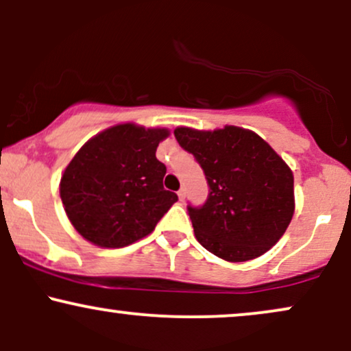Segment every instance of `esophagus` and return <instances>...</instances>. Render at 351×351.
I'll return each instance as SVG.
<instances>
[{"label":"esophagus","mask_w":351,"mask_h":351,"mask_svg":"<svg viewBox=\"0 0 351 351\" xmlns=\"http://www.w3.org/2000/svg\"><path fill=\"white\" fill-rule=\"evenodd\" d=\"M178 198H180V201H184V198H186V193H184V189H180Z\"/></svg>","instance_id":"obj_1"}]
</instances>
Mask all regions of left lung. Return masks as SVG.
Instances as JSON below:
<instances>
[{"mask_svg": "<svg viewBox=\"0 0 351 351\" xmlns=\"http://www.w3.org/2000/svg\"><path fill=\"white\" fill-rule=\"evenodd\" d=\"M181 148L203 168L209 196L188 206L198 243L228 263H244L276 245L295 211L293 175L276 150L247 128L178 127Z\"/></svg>", "mask_w": 351, "mask_h": 351, "instance_id": "left-lung-1", "label": "left lung"}]
</instances>
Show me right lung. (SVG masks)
<instances>
[{"label":"right lung","mask_w":351,"mask_h":351,"mask_svg":"<svg viewBox=\"0 0 351 351\" xmlns=\"http://www.w3.org/2000/svg\"><path fill=\"white\" fill-rule=\"evenodd\" d=\"M168 128L119 123L80 147L60 176L59 193L71 224L99 247H125L148 236L178 201L163 188L167 167L156 148Z\"/></svg>","instance_id":"right-lung-1"}]
</instances>
